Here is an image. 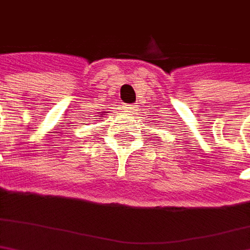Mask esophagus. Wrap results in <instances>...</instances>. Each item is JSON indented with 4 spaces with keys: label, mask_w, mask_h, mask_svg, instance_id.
<instances>
[{
    "label": "esophagus",
    "mask_w": 250,
    "mask_h": 250,
    "mask_svg": "<svg viewBox=\"0 0 250 250\" xmlns=\"http://www.w3.org/2000/svg\"><path fill=\"white\" fill-rule=\"evenodd\" d=\"M124 108H125L128 113L135 114V111H137V104H125L124 105Z\"/></svg>",
    "instance_id": "1"
}]
</instances>
